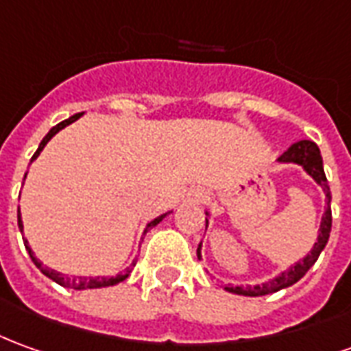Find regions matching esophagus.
<instances>
[{
	"instance_id": "obj_1",
	"label": "esophagus",
	"mask_w": 351,
	"mask_h": 351,
	"mask_svg": "<svg viewBox=\"0 0 351 351\" xmlns=\"http://www.w3.org/2000/svg\"><path fill=\"white\" fill-rule=\"evenodd\" d=\"M195 197H197V199H201V197H203V195H201V193H195Z\"/></svg>"
}]
</instances>
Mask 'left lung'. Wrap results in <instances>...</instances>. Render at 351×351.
Instances as JSON below:
<instances>
[{"instance_id": "8db88e82", "label": "left lung", "mask_w": 351, "mask_h": 351, "mask_svg": "<svg viewBox=\"0 0 351 351\" xmlns=\"http://www.w3.org/2000/svg\"><path fill=\"white\" fill-rule=\"evenodd\" d=\"M279 163H293V165H298V167L304 169V173L313 178L317 186L323 188L325 192V213L321 217L319 232H317V241L313 243L312 251L308 252L304 258H300L298 262H295L291 268L279 271L276 278L268 279L266 283H258V285H226L224 291L228 293H234V295L241 296H264L271 295V293H278L281 289H287V287L295 285L298 279H302L306 276V271L312 268L315 261L319 258L321 251L325 249V245L329 241L330 235V226H332V215H330V188L327 184V176H325V171H323V158H321V152L317 148V144L312 141H300L295 142L289 150L278 159ZM207 218V226H209V217L210 213L207 210L205 213ZM197 258L201 261V243L197 247Z\"/></svg>"}]
</instances>
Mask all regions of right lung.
<instances>
[{"mask_svg": "<svg viewBox=\"0 0 351 351\" xmlns=\"http://www.w3.org/2000/svg\"><path fill=\"white\" fill-rule=\"evenodd\" d=\"M83 114H75V116L68 117V119H64V121H60L58 125H55L51 131H49L45 136H43V141L39 142V148L36 150V154L32 156L30 163L34 161V159H38V156L41 154V150L45 148V144H47L53 136H55L58 131H62L66 125L73 123L75 119H80ZM24 178H26V175H24ZM173 210H169V213H163V215H159L158 218H154V220H150L148 224H146V230H144V234L150 230V228L158 226L159 222L163 220V218L167 217V215H171ZM16 217H19V228H21V232L24 230V226H22V218H21V207H19V213H16ZM24 239V237H22ZM24 247H26V251H28V254H30L32 262L36 264L39 268V271L43 274V276H47L49 279H53L55 283H58V285L66 287V289H75V291H85V289H102V287H112V285H117V283H121V281H125V279L129 278V274H131V268H133L134 264H136V261H133V264H131V268L127 269L125 274H117V276H108V278H85V276H66V274H60V271H56V269H51L47 268V266H43V262L39 261V258H36V254H34V251L30 249V245H28V239H24Z\"/></svg>", "mask_w": 351, "mask_h": 351, "instance_id": "obj_1", "label": "right lung"}]
</instances>
